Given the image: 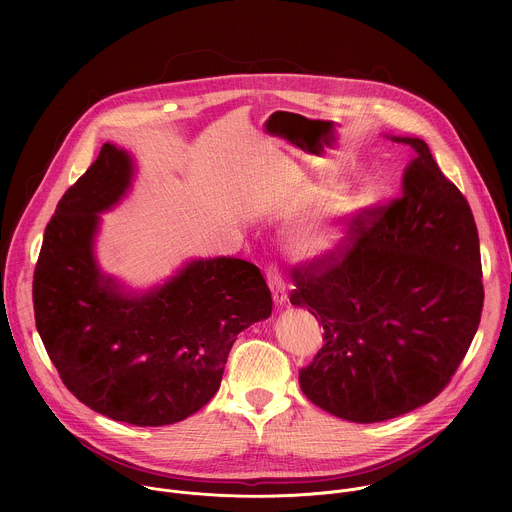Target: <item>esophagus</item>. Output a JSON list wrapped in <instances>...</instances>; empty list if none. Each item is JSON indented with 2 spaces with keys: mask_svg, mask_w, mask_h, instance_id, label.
Returning <instances> with one entry per match:
<instances>
[{
  "mask_svg": "<svg viewBox=\"0 0 512 512\" xmlns=\"http://www.w3.org/2000/svg\"><path fill=\"white\" fill-rule=\"evenodd\" d=\"M265 275H267V285H269V289L273 291L275 304H285V302H287V294H285V283H283V279H281L279 269H277L275 265H271Z\"/></svg>",
  "mask_w": 512,
  "mask_h": 512,
  "instance_id": "esophagus-1",
  "label": "esophagus"
}]
</instances>
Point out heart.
<instances>
[{
    "mask_svg": "<svg viewBox=\"0 0 512 512\" xmlns=\"http://www.w3.org/2000/svg\"><path fill=\"white\" fill-rule=\"evenodd\" d=\"M338 237H340V233H338L336 229H322V231H318L316 235H312V237L306 241L304 251H306V253H320V251L332 247V245L338 241Z\"/></svg>",
    "mask_w": 512,
    "mask_h": 512,
    "instance_id": "heart-1",
    "label": "heart"
}]
</instances>
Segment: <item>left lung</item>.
I'll return each instance as SVG.
<instances>
[{
	"label": "left lung",
	"instance_id": "left-lung-1",
	"mask_svg": "<svg viewBox=\"0 0 512 512\" xmlns=\"http://www.w3.org/2000/svg\"><path fill=\"white\" fill-rule=\"evenodd\" d=\"M403 192L364 208L340 243L291 269L289 302L324 326V344L300 371L304 395L354 423L409 413L440 395L478 330L484 285L468 200L429 145Z\"/></svg>",
	"mask_w": 512,
	"mask_h": 512
}]
</instances>
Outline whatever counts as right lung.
I'll return each instance as SVG.
<instances>
[{
    "label": "right lung",
    "instance_id": "add662e5",
    "mask_svg": "<svg viewBox=\"0 0 512 512\" xmlns=\"http://www.w3.org/2000/svg\"><path fill=\"white\" fill-rule=\"evenodd\" d=\"M131 182V160L105 143L60 198L44 231L32 300L38 334L66 389L137 427L186 419L221 387L237 334L271 316V291L243 259H200L164 287L127 298L93 257L97 212Z\"/></svg>",
    "mask_w": 512,
    "mask_h": 512
}]
</instances>
